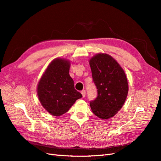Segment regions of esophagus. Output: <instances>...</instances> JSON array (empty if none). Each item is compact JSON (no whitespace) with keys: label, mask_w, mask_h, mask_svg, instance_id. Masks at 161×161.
Segmentation results:
<instances>
[{"label":"esophagus","mask_w":161,"mask_h":161,"mask_svg":"<svg viewBox=\"0 0 161 161\" xmlns=\"http://www.w3.org/2000/svg\"><path fill=\"white\" fill-rule=\"evenodd\" d=\"M81 94H82V96H83V97L84 98L85 96H86V91H85V90H82V91L81 92Z\"/></svg>","instance_id":"1"}]
</instances>
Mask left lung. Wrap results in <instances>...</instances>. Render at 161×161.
Segmentation results:
<instances>
[{"mask_svg": "<svg viewBox=\"0 0 161 161\" xmlns=\"http://www.w3.org/2000/svg\"><path fill=\"white\" fill-rule=\"evenodd\" d=\"M98 96L90 102L92 111L101 119L118 113L127 98L129 86L125 73L111 55L98 53L89 60Z\"/></svg>", "mask_w": 161, "mask_h": 161, "instance_id": "1", "label": "left lung"}]
</instances>
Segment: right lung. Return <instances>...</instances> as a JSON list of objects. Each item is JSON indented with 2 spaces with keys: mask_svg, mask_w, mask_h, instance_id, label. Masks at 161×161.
I'll use <instances>...</instances> for the list:
<instances>
[{
  "mask_svg": "<svg viewBox=\"0 0 161 161\" xmlns=\"http://www.w3.org/2000/svg\"><path fill=\"white\" fill-rule=\"evenodd\" d=\"M70 61L57 58L53 60L41 77L37 86V94L44 108L53 116L67 113L82 95L75 90L69 75Z\"/></svg>",
  "mask_w": 161,
  "mask_h": 161,
  "instance_id": "1",
  "label": "right lung"
}]
</instances>
